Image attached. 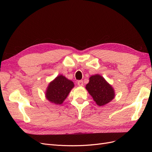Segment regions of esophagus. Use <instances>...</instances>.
I'll return each instance as SVG.
<instances>
[{
	"instance_id": "esophagus-1",
	"label": "esophagus",
	"mask_w": 152,
	"mask_h": 152,
	"mask_svg": "<svg viewBox=\"0 0 152 152\" xmlns=\"http://www.w3.org/2000/svg\"><path fill=\"white\" fill-rule=\"evenodd\" d=\"M77 85L79 86H83L84 84H83V81L82 80H79L77 82Z\"/></svg>"
}]
</instances>
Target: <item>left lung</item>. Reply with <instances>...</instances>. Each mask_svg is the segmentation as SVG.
Returning <instances> with one entry per match:
<instances>
[{
    "mask_svg": "<svg viewBox=\"0 0 152 152\" xmlns=\"http://www.w3.org/2000/svg\"><path fill=\"white\" fill-rule=\"evenodd\" d=\"M86 89L98 105L102 107L114 99L115 93L113 87L99 74L92 75Z\"/></svg>",
    "mask_w": 152,
    "mask_h": 152,
    "instance_id": "8db88e82",
    "label": "left lung"
}]
</instances>
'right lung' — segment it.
<instances>
[{
    "mask_svg": "<svg viewBox=\"0 0 152 152\" xmlns=\"http://www.w3.org/2000/svg\"><path fill=\"white\" fill-rule=\"evenodd\" d=\"M73 87L74 84L71 80L59 75L48 84L45 93V98L51 103L61 104Z\"/></svg>",
    "mask_w": 152,
    "mask_h": 152,
    "instance_id": "1",
    "label": "right lung"
}]
</instances>
